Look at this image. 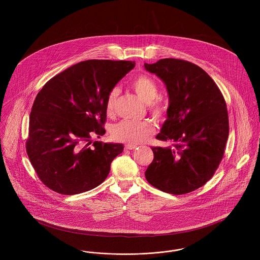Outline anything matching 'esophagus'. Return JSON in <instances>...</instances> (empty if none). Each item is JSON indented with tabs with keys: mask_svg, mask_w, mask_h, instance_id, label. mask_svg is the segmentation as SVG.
Listing matches in <instances>:
<instances>
[{
	"mask_svg": "<svg viewBox=\"0 0 260 260\" xmlns=\"http://www.w3.org/2000/svg\"><path fill=\"white\" fill-rule=\"evenodd\" d=\"M124 148L126 149V150H134V149L136 148V145H135V144H126L124 146Z\"/></svg>",
	"mask_w": 260,
	"mask_h": 260,
	"instance_id": "esophagus-1",
	"label": "esophagus"
}]
</instances>
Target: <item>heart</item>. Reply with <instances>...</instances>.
<instances>
[{
    "label": "heart",
    "mask_w": 260,
    "mask_h": 260,
    "mask_svg": "<svg viewBox=\"0 0 260 260\" xmlns=\"http://www.w3.org/2000/svg\"><path fill=\"white\" fill-rule=\"evenodd\" d=\"M131 86L135 89L137 95L148 104L150 111L155 117L161 118L165 115L164 106L159 101L155 100L158 96L159 88L157 83L152 78L147 75H138L132 80ZM119 93L120 89L118 87H114L107 94L105 110L108 115L113 114ZM154 132V125L148 121L135 122L124 120L112 127L111 134L113 138L118 141L137 144L147 140Z\"/></svg>",
    "instance_id": "heart-1"
}]
</instances>
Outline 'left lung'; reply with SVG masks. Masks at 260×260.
Masks as SVG:
<instances>
[{
  "instance_id": "8db88e82",
  "label": "left lung",
  "mask_w": 260,
  "mask_h": 260,
  "mask_svg": "<svg viewBox=\"0 0 260 260\" xmlns=\"http://www.w3.org/2000/svg\"><path fill=\"white\" fill-rule=\"evenodd\" d=\"M167 87V120L156 138L173 144L152 147L145 177L162 192L182 195L206 184L224 155L229 135L222 93L206 71L191 62L165 58L145 63Z\"/></svg>"
}]
</instances>
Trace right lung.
I'll return each instance as SVG.
<instances>
[{
	"instance_id": "1",
	"label": "right lung",
	"mask_w": 260,
	"mask_h": 260,
	"mask_svg": "<svg viewBox=\"0 0 260 260\" xmlns=\"http://www.w3.org/2000/svg\"><path fill=\"white\" fill-rule=\"evenodd\" d=\"M136 63L91 59L54 76L32 106L26 151L41 181L54 192L75 195L100 185L121 143L94 141L103 136L105 101Z\"/></svg>"
}]
</instances>
